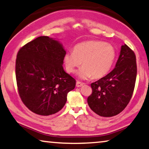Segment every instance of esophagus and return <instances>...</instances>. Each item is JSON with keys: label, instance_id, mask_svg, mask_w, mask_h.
Listing matches in <instances>:
<instances>
[{"label": "esophagus", "instance_id": "obj_1", "mask_svg": "<svg viewBox=\"0 0 149 149\" xmlns=\"http://www.w3.org/2000/svg\"><path fill=\"white\" fill-rule=\"evenodd\" d=\"M83 85H84V84H82V83H81L79 81H77L76 83V87H82Z\"/></svg>", "mask_w": 149, "mask_h": 149}]
</instances>
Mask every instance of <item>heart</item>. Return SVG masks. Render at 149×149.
Wrapping results in <instances>:
<instances>
[{"mask_svg":"<svg viewBox=\"0 0 149 149\" xmlns=\"http://www.w3.org/2000/svg\"><path fill=\"white\" fill-rule=\"evenodd\" d=\"M116 57L114 47L109 43L100 41L82 42L75 45L74 52L65 54L64 61L67 72L74 73L81 64L78 72L81 79L93 77L99 79L105 76L113 66Z\"/></svg>","mask_w":149,"mask_h":149,"instance_id":"obj_1","label":"heart"}]
</instances>
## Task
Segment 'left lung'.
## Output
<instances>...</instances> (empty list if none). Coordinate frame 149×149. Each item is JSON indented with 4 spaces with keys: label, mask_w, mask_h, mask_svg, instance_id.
Instances as JSON below:
<instances>
[{
    "label": "left lung",
    "mask_w": 149,
    "mask_h": 149,
    "mask_svg": "<svg viewBox=\"0 0 149 149\" xmlns=\"http://www.w3.org/2000/svg\"><path fill=\"white\" fill-rule=\"evenodd\" d=\"M136 77L135 54L125 44L121 47L115 68L91 84L92 94L87 98L91 109L102 117H112L120 114L132 99Z\"/></svg>",
    "instance_id": "1"
}]
</instances>
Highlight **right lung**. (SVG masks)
I'll return each instance as SVG.
<instances>
[{"label": "right lung", "mask_w": 149, "mask_h": 149, "mask_svg": "<svg viewBox=\"0 0 149 149\" xmlns=\"http://www.w3.org/2000/svg\"><path fill=\"white\" fill-rule=\"evenodd\" d=\"M66 53L57 40L41 36L22 47L16 60L19 95L31 112L41 116L54 114L67 101L75 80L63 68Z\"/></svg>", "instance_id": "obj_1"}]
</instances>
